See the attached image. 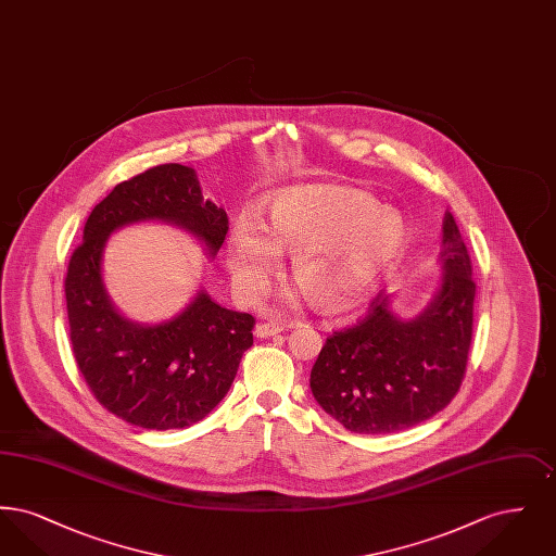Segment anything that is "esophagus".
Listing matches in <instances>:
<instances>
[{"instance_id": "1", "label": "esophagus", "mask_w": 556, "mask_h": 556, "mask_svg": "<svg viewBox=\"0 0 556 556\" xmlns=\"http://www.w3.org/2000/svg\"><path fill=\"white\" fill-rule=\"evenodd\" d=\"M283 327L281 325H275V323H258L256 329H254V336L256 338H273L277 333H281Z\"/></svg>"}]
</instances>
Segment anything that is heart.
Masks as SVG:
<instances>
[{
    "instance_id": "obj_1",
    "label": "heart",
    "mask_w": 556,
    "mask_h": 556,
    "mask_svg": "<svg viewBox=\"0 0 556 556\" xmlns=\"http://www.w3.org/2000/svg\"><path fill=\"white\" fill-rule=\"evenodd\" d=\"M265 206L263 227L241 216L227 236L231 279L248 300L279 270V252H291V277L308 300L323 313H344L367 298L408 243L406 218L358 187H283Z\"/></svg>"
}]
</instances>
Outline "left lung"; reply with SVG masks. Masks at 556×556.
<instances>
[{"mask_svg":"<svg viewBox=\"0 0 556 556\" xmlns=\"http://www.w3.org/2000/svg\"><path fill=\"white\" fill-rule=\"evenodd\" d=\"M442 277L424 311L400 317L377 293L369 315L336 331L311 370L320 408L354 433H394L424 424L456 396L473 336L476 281L454 216L438 254Z\"/></svg>","mask_w":556,"mask_h":556,"instance_id":"obj_1","label":"left lung"}]
</instances>
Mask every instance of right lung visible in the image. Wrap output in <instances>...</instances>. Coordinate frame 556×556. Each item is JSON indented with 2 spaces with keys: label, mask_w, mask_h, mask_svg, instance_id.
Returning a JSON list of instances; mask_svg holds the SVG:
<instances>
[{
  "label": "right lung",
  "mask_w": 556,
  "mask_h": 556,
  "mask_svg": "<svg viewBox=\"0 0 556 556\" xmlns=\"http://www.w3.org/2000/svg\"><path fill=\"white\" fill-rule=\"evenodd\" d=\"M139 223H166L200 241L214 258L227 236V212L204 200L193 168L160 164L114 187L91 211L64 281L71 344L80 375L112 415L143 429H184L227 396L254 317L198 291L175 317H125L104 283L108 238Z\"/></svg>",
  "instance_id": "obj_1"
}]
</instances>
